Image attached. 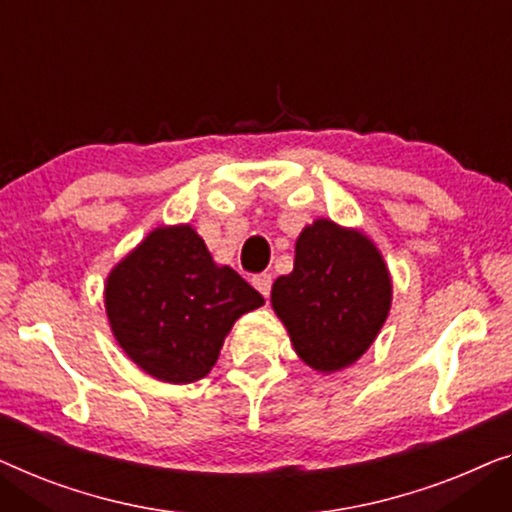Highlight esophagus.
<instances>
[{
    "mask_svg": "<svg viewBox=\"0 0 512 512\" xmlns=\"http://www.w3.org/2000/svg\"><path fill=\"white\" fill-rule=\"evenodd\" d=\"M271 283H273L271 273H257V276L253 278V285L259 290V294H264L266 299H269V294H271Z\"/></svg>",
    "mask_w": 512,
    "mask_h": 512,
    "instance_id": "1",
    "label": "esophagus"
}]
</instances>
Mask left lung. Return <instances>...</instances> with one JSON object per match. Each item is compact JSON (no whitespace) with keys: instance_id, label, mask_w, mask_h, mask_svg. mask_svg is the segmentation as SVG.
I'll list each match as a JSON object with an SVG mask.
<instances>
[{"instance_id":"1","label":"left lung","mask_w":512,"mask_h":512,"mask_svg":"<svg viewBox=\"0 0 512 512\" xmlns=\"http://www.w3.org/2000/svg\"><path fill=\"white\" fill-rule=\"evenodd\" d=\"M271 306L297 355L334 373L376 341L392 306V278L369 236L320 218L299 234L294 269L276 278Z\"/></svg>"}]
</instances>
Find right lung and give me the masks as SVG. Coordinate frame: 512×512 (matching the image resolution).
Segmentation results:
<instances>
[{"label":"right lung","instance_id":"obj_1","mask_svg":"<svg viewBox=\"0 0 512 512\" xmlns=\"http://www.w3.org/2000/svg\"><path fill=\"white\" fill-rule=\"evenodd\" d=\"M115 341L162 383H194L218 362L234 322L264 297L218 266L190 225L157 227L106 278Z\"/></svg>","mask_w":512,"mask_h":512}]
</instances>
